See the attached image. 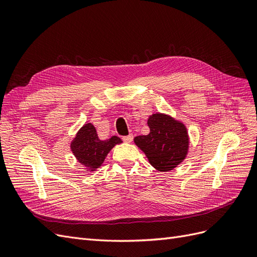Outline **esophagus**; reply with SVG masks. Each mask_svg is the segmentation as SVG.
Here are the masks:
<instances>
[{
    "instance_id": "obj_1",
    "label": "esophagus",
    "mask_w": 257,
    "mask_h": 257,
    "mask_svg": "<svg viewBox=\"0 0 257 257\" xmlns=\"http://www.w3.org/2000/svg\"><path fill=\"white\" fill-rule=\"evenodd\" d=\"M122 141L124 143H132V141H133V135H128V136H124L122 137Z\"/></svg>"
}]
</instances>
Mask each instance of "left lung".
I'll list each match as a JSON object with an SVG mask.
<instances>
[{"mask_svg":"<svg viewBox=\"0 0 257 257\" xmlns=\"http://www.w3.org/2000/svg\"><path fill=\"white\" fill-rule=\"evenodd\" d=\"M150 133L137 136L134 143L159 172H169L181 164L189 151V135L185 125L173 116L153 113L148 119Z\"/></svg>","mask_w":257,"mask_h":257,"instance_id":"1","label":"left lung"}]
</instances>
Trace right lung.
Segmentation results:
<instances>
[{
  "mask_svg": "<svg viewBox=\"0 0 257 257\" xmlns=\"http://www.w3.org/2000/svg\"><path fill=\"white\" fill-rule=\"evenodd\" d=\"M122 141L118 136H112L106 141H100L92 123H87L78 131L71 144V149L87 172H94L102 166L107 154L115 145Z\"/></svg>",
  "mask_w": 257,
  "mask_h": 257,
  "instance_id": "obj_1",
  "label": "right lung"
}]
</instances>
